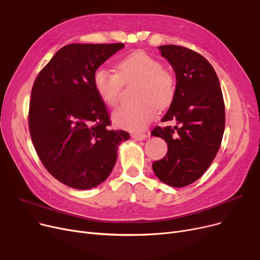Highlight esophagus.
Here are the masks:
<instances>
[{"label":"esophagus","mask_w":260,"mask_h":260,"mask_svg":"<svg viewBox=\"0 0 260 260\" xmlns=\"http://www.w3.org/2000/svg\"><path fill=\"white\" fill-rule=\"evenodd\" d=\"M132 137H133L135 140L141 141V140H144V139L147 137V134H145V133H133V134H132Z\"/></svg>","instance_id":"obj_1"}]
</instances>
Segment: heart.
<instances>
[{
	"label": "heart",
	"mask_w": 260,
	"mask_h": 260,
	"mask_svg": "<svg viewBox=\"0 0 260 260\" xmlns=\"http://www.w3.org/2000/svg\"><path fill=\"white\" fill-rule=\"evenodd\" d=\"M137 81L135 103L122 106L113 113V121L121 128L139 132L151 123L157 108L168 107L176 93V80L172 73L162 68L156 58L144 51L128 54L116 64V74L101 66L92 76L93 86L101 100L116 106L120 99L122 84Z\"/></svg>",
	"instance_id": "1"
}]
</instances>
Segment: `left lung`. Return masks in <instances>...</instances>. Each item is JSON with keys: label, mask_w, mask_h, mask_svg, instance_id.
Returning <instances> with one entry per match:
<instances>
[{"label": "left lung", "mask_w": 260, "mask_h": 260, "mask_svg": "<svg viewBox=\"0 0 260 260\" xmlns=\"http://www.w3.org/2000/svg\"><path fill=\"white\" fill-rule=\"evenodd\" d=\"M176 74V93L155 137L165 139L168 153L153 163L154 173L168 185L183 187L206 173L221 144L225 125L223 95L213 66L198 52L178 45L159 46Z\"/></svg>", "instance_id": "left-lung-1"}]
</instances>
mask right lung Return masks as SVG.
<instances>
[{"mask_svg":"<svg viewBox=\"0 0 260 260\" xmlns=\"http://www.w3.org/2000/svg\"><path fill=\"white\" fill-rule=\"evenodd\" d=\"M123 43L79 44L59 49L35 81L28 124L36 152L60 182L78 189L102 183L117 160L125 131L109 128L105 103L92 82L94 71Z\"/></svg>","mask_w":260,"mask_h":260,"instance_id":"right-lung-1","label":"right lung"}]
</instances>
